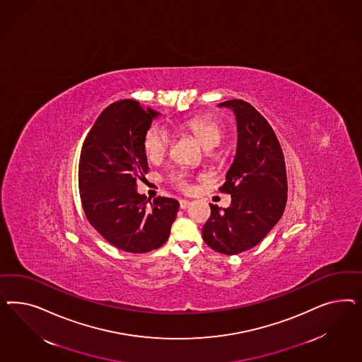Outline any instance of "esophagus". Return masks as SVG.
I'll list each match as a JSON object with an SVG mask.
<instances>
[{
  "label": "esophagus",
  "mask_w": 362,
  "mask_h": 362,
  "mask_svg": "<svg viewBox=\"0 0 362 362\" xmlns=\"http://www.w3.org/2000/svg\"><path fill=\"white\" fill-rule=\"evenodd\" d=\"M189 204H191V202H188V200H185V199L179 200V206H180V209H186Z\"/></svg>",
  "instance_id": "obj_1"
}]
</instances>
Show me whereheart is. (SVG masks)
Segmentation results:
<instances>
[{
  "label": "heart",
  "mask_w": 362,
  "mask_h": 362,
  "mask_svg": "<svg viewBox=\"0 0 362 362\" xmlns=\"http://www.w3.org/2000/svg\"><path fill=\"white\" fill-rule=\"evenodd\" d=\"M180 129L192 134L206 148L218 147L224 138V130L221 124L211 117L189 118L180 123ZM170 144L171 135L165 132V129H160L158 126L150 127L143 136V151L148 162L151 163H158L165 158V153H168ZM168 180L173 186L180 191H188L191 187L189 177L186 171L173 173Z\"/></svg>",
  "instance_id": "heart-1"
}]
</instances>
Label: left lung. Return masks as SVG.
<instances>
[{
    "label": "left lung",
    "instance_id": "obj_1",
    "mask_svg": "<svg viewBox=\"0 0 362 362\" xmlns=\"http://www.w3.org/2000/svg\"><path fill=\"white\" fill-rule=\"evenodd\" d=\"M233 110L238 121V150L220 192L230 194V206L211 216L202 235L209 248L238 255L257 245L283 216L288 182L284 153L271 124L251 103L230 99L220 103Z\"/></svg>",
    "mask_w": 362,
    "mask_h": 362
}]
</instances>
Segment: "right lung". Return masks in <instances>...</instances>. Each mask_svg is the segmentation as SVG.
<instances>
[{
  "instance_id": "right-lung-1",
  "label": "right lung",
  "mask_w": 362,
  "mask_h": 362,
  "mask_svg": "<svg viewBox=\"0 0 362 362\" xmlns=\"http://www.w3.org/2000/svg\"><path fill=\"white\" fill-rule=\"evenodd\" d=\"M159 112L122 99L100 112L83 142L78 187L88 223L118 250L146 253L165 244L179 203L158 197L150 203L136 191L148 173L143 136Z\"/></svg>"
}]
</instances>
